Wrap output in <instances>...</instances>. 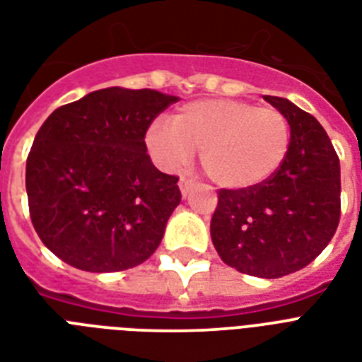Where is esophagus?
<instances>
[{"mask_svg": "<svg viewBox=\"0 0 362 362\" xmlns=\"http://www.w3.org/2000/svg\"><path fill=\"white\" fill-rule=\"evenodd\" d=\"M178 186H180L182 195L186 197L187 193H189V192H192V189H193V186H195V182H193V180H187V178H182L180 184H178Z\"/></svg>", "mask_w": 362, "mask_h": 362, "instance_id": "esophagus-1", "label": "esophagus"}]
</instances>
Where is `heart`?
<instances>
[{
	"mask_svg": "<svg viewBox=\"0 0 362 362\" xmlns=\"http://www.w3.org/2000/svg\"><path fill=\"white\" fill-rule=\"evenodd\" d=\"M148 153L165 170H178L201 150V167L216 186L250 189L286 161L291 127L274 107L238 99H199L184 105L173 124L153 122L144 136Z\"/></svg>",
	"mask_w": 362,
	"mask_h": 362,
	"instance_id": "b5f03b06",
	"label": "heart"
}]
</instances>
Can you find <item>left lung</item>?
Masks as SVG:
<instances>
[{"mask_svg":"<svg viewBox=\"0 0 362 362\" xmlns=\"http://www.w3.org/2000/svg\"><path fill=\"white\" fill-rule=\"evenodd\" d=\"M291 127L286 161L263 184L220 189L210 237L221 261L242 274L281 278L310 264L340 221V159L314 116L264 95Z\"/></svg>","mask_w":362,"mask_h":362,"instance_id":"obj_1","label":"left lung"}]
</instances>
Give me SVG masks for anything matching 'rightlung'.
Wrapping results in <instances>:
<instances>
[{"instance_id": "1", "label": "right lung", "mask_w": 362, "mask_h": 362, "mask_svg": "<svg viewBox=\"0 0 362 362\" xmlns=\"http://www.w3.org/2000/svg\"><path fill=\"white\" fill-rule=\"evenodd\" d=\"M178 98L105 88L48 116L25 161L31 223L71 267L118 272L144 263L178 206V176L153 167L144 136Z\"/></svg>"}]
</instances>
